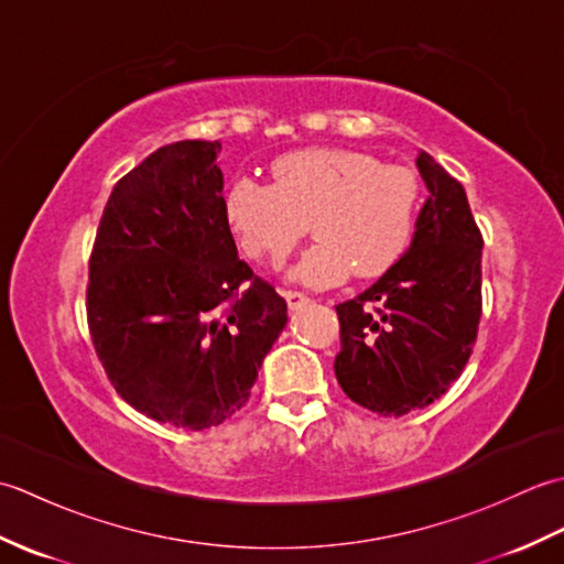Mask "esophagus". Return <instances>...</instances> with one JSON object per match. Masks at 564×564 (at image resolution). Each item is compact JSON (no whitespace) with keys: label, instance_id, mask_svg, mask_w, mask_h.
<instances>
[{"label":"esophagus","instance_id":"34e87169","mask_svg":"<svg viewBox=\"0 0 564 564\" xmlns=\"http://www.w3.org/2000/svg\"><path fill=\"white\" fill-rule=\"evenodd\" d=\"M283 297L291 310H301L303 305L310 303V297L305 293H297V291H283Z\"/></svg>","mask_w":564,"mask_h":564}]
</instances>
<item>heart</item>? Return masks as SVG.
Masks as SVG:
<instances>
[{"mask_svg":"<svg viewBox=\"0 0 564 564\" xmlns=\"http://www.w3.org/2000/svg\"><path fill=\"white\" fill-rule=\"evenodd\" d=\"M273 186L237 176L223 194L227 225L245 254L279 269L310 223L317 242L291 279L332 289L388 273L410 249L422 208V182L410 166L344 148H305L271 164Z\"/></svg>","mask_w":564,"mask_h":564,"instance_id":"b5f03b06","label":"heart"}]
</instances>
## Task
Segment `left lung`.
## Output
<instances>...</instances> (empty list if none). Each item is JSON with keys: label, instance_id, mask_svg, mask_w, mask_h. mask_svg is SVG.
<instances>
[{"label": "left lung", "instance_id": "1", "mask_svg": "<svg viewBox=\"0 0 564 564\" xmlns=\"http://www.w3.org/2000/svg\"><path fill=\"white\" fill-rule=\"evenodd\" d=\"M429 188L410 249L354 301L337 305L334 373L349 398L380 416L438 400L458 380L482 315V235L465 188L426 152Z\"/></svg>", "mask_w": 564, "mask_h": 564}]
</instances>
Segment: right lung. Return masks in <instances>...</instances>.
I'll return each instance as SVG.
<instances>
[{
    "label": "right lung",
    "mask_w": 564,
    "mask_h": 564,
    "mask_svg": "<svg viewBox=\"0 0 564 564\" xmlns=\"http://www.w3.org/2000/svg\"><path fill=\"white\" fill-rule=\"evenodd\" d=\"M218 152V140H182L130 170L89 259L87 319L111 386L191 431L242 410L289 322L283 297L237 257Z\"/></svg>",
    "instance_id": "1"
}]
</instances>
